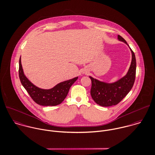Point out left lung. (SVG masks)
<instances>
[{
  "mask_svg": "<svg viewBox=\"0 0 155 155\" xmlns=\"http://www.w3.org/2000/svg\"><path fill=\"white\" fill-rule=\"evenodd\" d=\"M118 38L127 45L121 36L118 35ZM130 50L132 59L129 70L126 75L118 81L107 84L90 77L92 81L91 95L94 101L100 106L109 107L117 105L132 89L136 77L137 62L135 54L131 48Z\"/></svg>",
  "mask_w": 155,
  "mask_h": 155,
  "instance_id": "left-lung-1",
  "label": "left lung"
}]
</instances>
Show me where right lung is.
<instances>
[{
    "label": "right lung",
    "instance_id": "1",
    "mask_svg": "<svg viewBox=\"0 0 155 155\" xmlns=\"http://www.w3.org/2000/svg\"><path fill=\"white\" fill-rule=\"evenodd\" d=\"M18 75L21 84L34 101L44 106H54L61 103L66 97L71 86L78 79V77H75L61 82L51 89H40L31 83L25 76L20 58L19 59Z\"/></svg>",
    "mask_w": 155,
    "mask_h": 155
}]
</instances>
